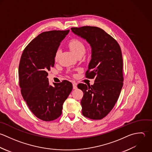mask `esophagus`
<instances>
[{
	"mask_svg": "<svg viewBox=\"0 0 152 152\" xmlns=\"http://www.w3.org/2000/svg\"><path fill=\"white\" fill-rule=\"evenodd\" d=\"M73 89H77V83H73Z\"/></svg>",
	"mask_w": 152,
	"mask_h": 152,
	"instance_id": "esophagus-1",
	"label": "esophagus"
}]
</instances>
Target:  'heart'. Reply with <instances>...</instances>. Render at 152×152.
<instances>
[{"mask_svg": "<svg viewBox=\"0 0 152 152\" xmlns=\"http://www.w3.org/2000/svg\"><path fill=\"white\" fill-rule=\"evenodd\" d=\"M69 46L71 49V50L76 55V56L80 54H84L85 53L86 49H85V45L82 41H80L79 39H72L69 43ZM58 54H59V51H58L56 53V59L57 58Z\"/></svg>", "mask_w": 152, "mask_h": 152, "instance_id": "1", "label": "heart"}]
</instances>
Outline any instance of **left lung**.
<instances>
[{"label": "left lung", "mask_w": 152, "mask_h": 152, "mask_svg": "<svg viewBox=\"0 0 152 152\" xmlns=\"http://www.w3.org/2000/svg\"><path fill=\"white\" fill-rule=\"evenodd\" d=\"M72 32L85 39L91 48V59L86 77L95 79L93 85L79 83L83 92L82 114L101 120L114 108L123 86V57L118 42L105 31L96 26L72 28Z\"/></svg>", "instance_id": "left-lung-1"}]
</instances>
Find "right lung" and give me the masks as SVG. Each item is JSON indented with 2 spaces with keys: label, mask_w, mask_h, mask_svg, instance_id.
I'll use <instances>...</instances> for the list:
<instances>
[{
  "label": "right lung",
  "mask_w": 152,
  "mask_h": 152,
  "mask_svg": "<svg viewBox=\"0 0 152 152\" xmlns=\"http://www.w3.org/2000/svg\"><path fill=\"white\" fill-rule=\"evenodd\" d=\"M69 32H44L26 47L21 56L19 78L22 96L31 112L43 121H53L61 115L63 103L73 88L66 80L51 86L47 78L60 42Z\"/></svg>",
  "instance_id": "right-lung-1"
}]
</instances>
